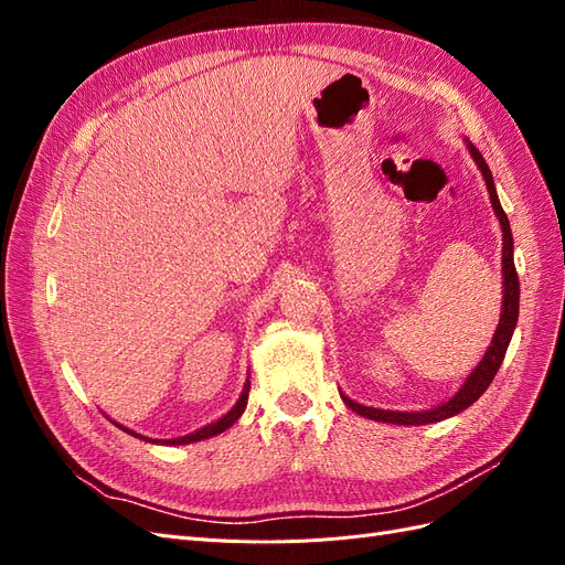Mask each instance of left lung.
Listing matches in <instances>:
<instances>
[{"label":"left lung","mask_w":565,"mask_h":565,"mask_svg":"<svg viewBox=\"0 0 565 565\" xmlns=\"http://www.w3.org/2000/svg\"><path fill=\"white\" fill-rule=\"evenodd\" d=\"M469 150L471 156L478 164V169L483 172V179H486V185H488V193H490V202H492V210L494 214H498L500 224H502V235H504V249H502V270H504V303H502V318H500V324L498 330H494V337H492V344L490 349L486 351L483 361L478 363V367L469 374V380L465 382V386H461L455 396L443 403L434 409H424V413H393V409H377V407H365L361 403H355L351 398H347L344 393H341V398H344V403L353 409V413L363 415L367 419H374V422H388V424H405V426H415V424H431V422H440V419H448L457 413H461V409H467L471 403H476L478 398L483 396L486 388L490 386V382L494 380V374H498L502 361H504V353H507V347L511 341V334H514V328H516V320H519V273H516V266H514V241H511V228H509V218L502 210L500 204V198H498V191H494V181H492V174L490 169L483 160L481 152H478L476 146L469 143Z\"/></svg>","instance_id":"obj_1"}]
</instances>
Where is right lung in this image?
<instances>
[{"label":"right lung","mask_w":565,"mask_h":565,"mask_svg":"<svg viewBox=\"0 0 565 565\" xmlns=\"http://www.w3.org/2000/svg\"><path fill=\"white\" fill-rule=\"evenodd\" d=\"M247 396H249V382L245 384V388H243V396H241V401H237L235 405H233V409L228 415H224L221 419H216L214 424H210V426H204V429H200V431H195V434H188V436H181V438H172V440H162V443H167V446H183V443H195V440H202V438H210V436H216V434H221V431H226L228 426H233L235 422H237V417H241L243 413H245V405H247ZM119 426V424H117ZM119 429L122 431H127V434H131V436H136V438H143V436H139V434H134V431H129V429H125V426H119ZM148 440V438H146ZM156 443V440H152Z\"/></svg>","instance_id":"right-lung-1"}]
</instances>
